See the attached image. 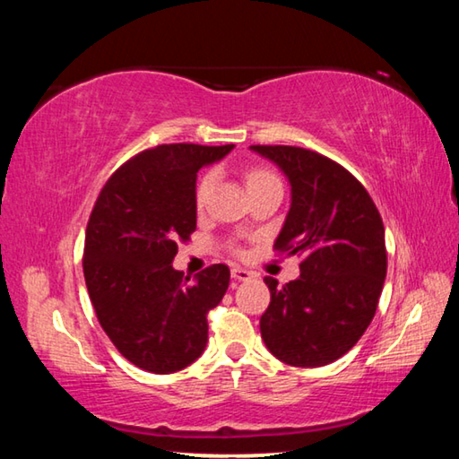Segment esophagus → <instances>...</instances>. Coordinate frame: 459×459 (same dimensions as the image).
I'll use <instances>...</instances> for the list:
<instances>
[{"instance_id":"esophagus-1","label":"esophagus","mask_w":459,"mask_h":459,"mask_svg":"<svg viewBox=\"0 0 459 459\" xmlns=\"http://www.w3.org/2000/svg\"><path fill=\"white\" fill-rule=\"evenodd\" d=\"M230 275H232V279H235V281H248V279L255 277L253 271L243 269V267H232Z\"/></svg>"}]
</instances>
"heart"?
<instances>
[{
	"mask_svg": "<svg viewBox=\"0 0 459 459\" xmlns=\"http://www.w3.org/2000/svg\"><path fill=\"white\" fill-rule=\"evenodd\" d=\"M243 176H245L248 192L267 188V186H281V178L275 174V169H271L263 164L247 166ZM214 182H216V176L212 169H208V172L202 174L196 180V186H194V206H196V211H202V208L206 206V202L211 198V192L214 188Z\"/></svg>",
	"mask_w": 459,
	"mask_h": 459,
	"instance_id": "b5f03b06",
	"label": "heart"
}]
</instances>
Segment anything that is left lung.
Returning a JSON list of instances; mask_svg holds the SVG:
<instances>
[{
	"label": "left lung",
	"instance_id": "1",
	"mask_svg": "<svg viewBox=\"0 0 459 459\" xmlns=\"http://www.w3.org/2000/svg\"><path fill=\"white\" fill-rule=\"evenodd\" d=\"M283 169L291 208L273 245L301 257L295 281L265 277L261 316L269 352L291 367H324L360 340L386 277L385 224L367 188L344 166L295 145H251Z\"/></svg>",
	"mask_w": 459,
	"mask_h": 459
}]
</instances>
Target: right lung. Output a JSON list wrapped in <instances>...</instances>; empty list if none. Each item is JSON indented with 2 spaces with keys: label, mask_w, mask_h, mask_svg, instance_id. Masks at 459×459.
Listing matches in <instances>:
<instances>
[{
  "label": "right lung",
  "mask_w": 459,
  "mask_h": 459,
  "mask_svg": "<svg viewBox=\"0 0 459 459\" xmlns=\"http://www.w3.org/2000/svg\"><path fill=\"white\" fill-rule=\"evenodd\" d=\"M229 145L164 143L121 164L100 188L84 237L82 271L97 320L121 356L168 375L204 352L206 316L229 290L222 263L196 279L172 267L196 230L194 186Z\"/></svg>",
  "instance_id": "obj_1"
}]
</instances>
